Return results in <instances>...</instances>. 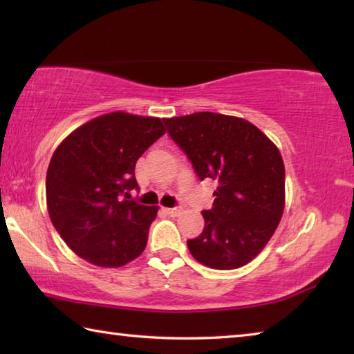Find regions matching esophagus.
Returning <instances> with one entry per match:
<instances>
[{
	"instance_id": "esophagus-1",
	"label": "esophagus",
	"mask_w": 354,
	"mask_h": 354,
	"mask_svg": "<svg viewBox=\"0 0 354 354\" xmlns=\"http://www.w3.org/2000/svg\"><path fill=\"white\" fill-rule=\"evenodd\" d=\"M164 211L170 215V217H178L181 214V207H165Z\"/></svg>"
}]
</instances>
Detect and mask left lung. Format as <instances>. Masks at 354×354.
Returning <instances> with one entry per match:
<instances>
[{"mask_svg":"<svg viewBox=\"0 0 354 354\" xmlns=\"http://www.w3.org/2000/svg\"><path fill=\"white\" fill-rule=\"evenodd\" d=\"M200 179L218 183L205 230L187 241L192 256L215 270L253 261L277 231L286 205V173L278 147L241 117L215 112L164 118Z\"/></svg>","mask_w":354,"mask_h":354,"instance_id":"8db88e82","label":"left lung"}]
</instances>
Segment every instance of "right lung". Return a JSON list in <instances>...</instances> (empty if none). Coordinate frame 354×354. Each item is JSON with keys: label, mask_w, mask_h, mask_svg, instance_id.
Wrapping results in <instances>:
<instances>
[{"label": "right lung", "mask_w": 354, "mask_h": 354, "mask_svg": "<svg viewBox=\"0 0 354 354\" xmlns=\"http://www.w3.org/2000/svg\"><path fill=\"white\" fill-rule=\"evenodd\" d=\"M164 134V118L117 111L76 128L53 153L46 171L48 214L84 261L117 268L143 253L159 207L124 196L139 187L136 162Z\"/></svg>", "instance_id": "right-lung-1"}]
</instances>
